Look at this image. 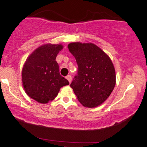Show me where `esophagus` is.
Masks as SVG:
<instances>
[{"label":"esophagus","mask_w":147,"mask_h":147,"mask_svg":"<svg viewBox=\"0 0 147 147\" xmlns=\"http://www.w3.org/2000/svg\"><path fill=\"white\" fill-rule=\"evenodd\" d=\"M66 79H67V80H68V81L69 83H71V81H72V76H71V75H67V76H66Z\"/></svg>","instance_id":"obj_1"}]
</instances>
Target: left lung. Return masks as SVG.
Returning a JSON list of instances; mask_svg holds the SVG:
<instances>
[{
    "instance_id": "obj_1",
    "label": "left lung",
    "mask_w": 147,
    "mask_h": 147,
    "mask_svg": "<svg viewBox=\"0 0 147 147\" xmlns=\"http://www.w3.org/2000/svg\"><path fill=\"white\" fill-rule=\"evenodd\" d=\"M68 49L78 66V74L70 84L78 100L88 108L100 105L115 86V70L112 61L92 43H71Z\"/></svg>"
}]
</instances>
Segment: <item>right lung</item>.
Listing matches in <instances>:
<instances>
[{"label":"right lung","instance_id":"add662e5","mask_svg":"<svg viewBox=\"0 0 147 147\" xmlns=\"http://www.w3.org/2000/svg\"><path fill=\"white\" fill-rule=\"evenodd\" d=\"M61 44H44L28 57L22 69V83L29 97L40 104H47L56 98L63 86L69 83L60 75L55 61Z\"/></svg>","mask_w":147,"mask_h":147}]
</instances>
